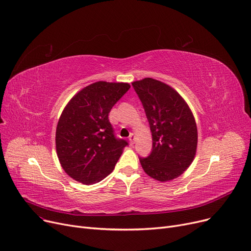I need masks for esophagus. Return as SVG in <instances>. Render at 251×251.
<instances>
[{"label":"esophagus","instance_id":"obj_1","mask_svg":"<svg viewBox=\"0 0 251 251\" xmlns=\"http://www.w3.org/2000/svg\"><path fill=\"white\" fill-rule=\"evenodd\" d=\"M128 140H129V143H130V144H134V143H135V140H136V136L134 135V134H130V136L128 137Z\"/></svg>","mask_w":251,"mask_h":251}]
</instances>
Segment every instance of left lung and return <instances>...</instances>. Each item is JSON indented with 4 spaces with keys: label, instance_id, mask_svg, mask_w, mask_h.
<instances>
[{
    "label": "left lung",
    "instance_id": "obj_1",
    "mask_svg": "<svg viewBox=\"0 0 251 251\" xmlns=\"http://www.w3.org/2000/svg\"><path fill=\"white\" fill-rule=\"evenodd\" d=\"M132 85L139 96L152 133V151L140 157L143 170L159 182L181 176L197 149V126L192 111L175 89L151 77Z\"/></svg>",
    "mask_w": 251,
    "mask_h": 251
}]
</instances>
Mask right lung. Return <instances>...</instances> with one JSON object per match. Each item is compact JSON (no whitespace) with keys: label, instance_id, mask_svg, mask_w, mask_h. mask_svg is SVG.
I'll return each instance as SVG.
<instances>
[{"label":"right lung","instance_id":"add662e5","mask_svg":"<svg viewBox=\"0 0 251 251\" xmlns=\"http://www.w3.org/2000/svg\"><path fill=\"white\" fill-rule=\"evenodd\" d=\"M129 88L126 82L97 81L65 106L56 128V151L62 169L75 181L98 183L114 170L127 142L115 137L108 114Z\"/></svg>","mask_w":251,"mask_h":251}]
</instances>
